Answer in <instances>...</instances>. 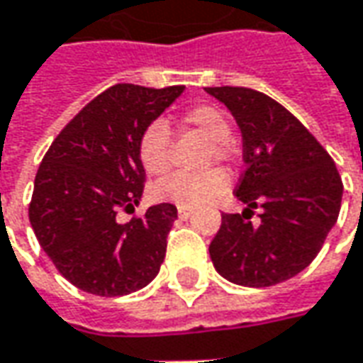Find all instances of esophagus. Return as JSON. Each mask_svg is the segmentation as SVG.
<instances>
[{
    "instance_id": "1",
    "label": "esophagus",
    "mask_w": 363,
    "mask_h": 363,
    "mask_svg": "<svg viewBox=\"0 0 363 363\" xmlns=\"http://www.w3.org/2000/svg\"><path fill=\"white\" fill-rule=\"evenodd\" d=\"M191 217V208H184V206H179V219H189Z\"/></svg>"
}]
</instances>
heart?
I'll use <instances>...</instances> for the list:
<instances>
[{
  "mask_svg": "<svg viewBox=\"0 0 363 363\" xmlns=\"http://www.w3.org/2000/svg\"><path fill=\"white\" fill-rule=\"evenodd\" d=\"M182 126L208 140L205 162L215 160L231 164L237 158L231 136V124L227 114L211 104H196L182 112ZM136 157L146 174L162 177L170 169V132L167 122L152 120L136 143ZM229 189V174L223 169H208L203 172H177L158 181L152 186V196L169 201L184 208L203 206Z\"/></svg>",
  "mask_w": 363,
  "mask_h": 363,
  "instance_id": "heart-1",
  "label": "heart"
}]
</instances>
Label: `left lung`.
I'll use <instances>...</instances> for the list:
<instances>
[{
	"instance_id": "8db88e82",
	"label": "left lung",
	"mask_w": 363,
	"mask_h": 363,
	"mask_svg": "<svg viewBox=\"0 0 363 363\" xmlns=\"http://www.w3.org/2000/svg\"><path fill=\"white\" fill-rule=\"evenodd\" d=\"M206 92L233 112L243 134L245 170L235 189L249 205L243 215L220 217L208 245L225 279L245 287H271L301 273L335 225L344 182L333 158L294 114L267 94L241 86ZM261 206L262 223L250 221Z\"/></svg>"
}]
</instances>
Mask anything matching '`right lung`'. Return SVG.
I'll return each instance as SVG.
<instances>
[{"label":"right lung","instance_id":"1","mask_svg":"<svg viewBox=\"0 0 363 363\" xmlns=\"http://www.w3.org/2000/svg\"><path fill=\"white\" fill-rule=\"evenodd\" d=\"M184 86L114 84L90 100L54 138L35 174L30 223L56 269L86 294L118 297L157 277L177 219L170 203L134 213L146 174L136 157L140 132Z\"/></svg>","mask_w":363,"mask_h":363}]
</instances>
